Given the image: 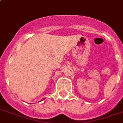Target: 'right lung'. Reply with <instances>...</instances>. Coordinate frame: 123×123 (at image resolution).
Segmentation results:
<instances>
[{
	"mask_svg": "<svg viewBox=\"0 0 123 123\" xmlns=\"http://www.w3.org/2000/svg\"><path fill=\"white\" fill-rule=\"evenodd\" d=\"M44 99H45V98H44V99H43V100H44ZM30 104H31V103H30Z\"/></svg>",
	"mask_w": 123,
	"mask_h": 123,
	"instance_id": "obj_1",
	"label": "right lung"
}]
</instances>
